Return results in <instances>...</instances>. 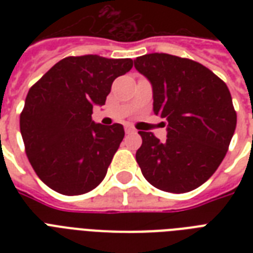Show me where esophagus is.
I'll return each instance as SVG.
<instances>
[{
	"mask_svg": "<svg viewBox=\"0 0 253 253\" xmlns=\"http://www.w3.org/2000/svg\"><path fill=\"white\" fill-rule=\"evenodd\" d=\"M125 131H126L127 134H134V132H136V130H135L132 126H130V125H127V126L125 127Z\"/></svg>",
	"mask_w": 253,
	"mask_h": 253,
	"instance_id": "1",
	"label": "esophagus"
}]
</instances>
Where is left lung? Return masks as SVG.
Returning a JSON list of instances; mask_svg holds the SVG:
<instances>
[{"label":"left lung","mask_w":253,"mask_h":253,"mask_svg":"<svg viewBox=\"0 0 253 253\" xmlns=\"http://www.w3.org/2000/svg\"><path fill=\"white\" fill-rule=\"evenodd\" d=\"M134 65L152 85L154 113L167 126L163 143L139 131L140 170L160 190L190 192L212 176L227 154L236 127L230 90L210 69L189 59L148 53Z\"/></svg>","instance_id":"left-lung-1"}]
</instances>
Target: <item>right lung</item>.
Returning a JSON list of instances; mask_svg holds the SVG:
<instances>
[{
  "instance_id": "add662e5",
  "label": "right lung",
  "mask_w": 253,
  "mask_h": 253,
  "mask_svg": "<svg viewBox=\"0 0 253 253\" xmlns=\"http://www.w3.org/2000/svg\"><path fill=\"white\" fill-rule=\"evenodd\" d=\"M131 59L69 56L31 86L19 119L26 154L38 177L65 196L84 194L105 178L123 140L122 125L91 121Z\"/></svg>"
}]
</instances>
